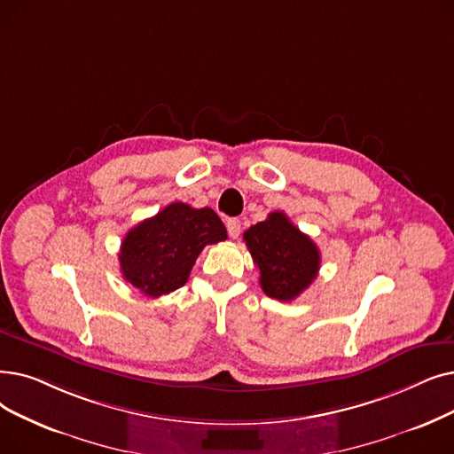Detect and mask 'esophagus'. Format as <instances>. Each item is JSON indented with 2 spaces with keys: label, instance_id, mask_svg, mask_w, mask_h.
Here are the masks:
<instances>
[{
  "label": "esophagus",
  "instance_id": "esophagus-1",
  "mask_svg": "<svg viewBox=\"0 0 454 454\" xmlns=\"http://www.w3.org/2000/svg\"><path fill=\"white\" fill-rule=\"evenodd\" d=\"M226 228H228V235L231 239H238L241 233V221L239 219H228L226 221Z\"/></svg>",
  "mask_w": 454,
  "mask_h": 454
}]
</instances>
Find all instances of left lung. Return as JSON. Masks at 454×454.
Returning <instances> with one entry per match:
<instances>
[{"mask_svg": "<svg viewBox=\"0 0 454 454\" xmlns=\"http://www.w3.org/2000/svg\"><path fill=\"white\" fill-rule=\"evenodd\" d=\"M243 239L260 269V286L270 299L289 302L317 278L319 248L286 213H269L265 221L243 233Z\"/></svg>", "mask_w": 454, "mask_h": 454, "instance_id": "obj_1", "label": "left lung"}]
</instances>
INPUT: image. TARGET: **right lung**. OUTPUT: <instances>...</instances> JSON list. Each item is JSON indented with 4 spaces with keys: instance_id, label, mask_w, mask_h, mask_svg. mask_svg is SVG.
I'll return each instance as SVG.
<instances>
[{
    "instance_id": "obj_1",
    "label": "right lung",
    "mask_w": 454,
    "mask_h": 454,
    "mask_svg": "<svg viewBox=\"0 0 454 454\" xmlns=\"http://www.w3.org/2000/svg\"><path fill=\"white\" fill-rule=\"evenodd\" d=\"M226 238V228L213 209L174 202L126 233L118 254L122 276L146 297L157 299L189 280L206 245Z\"/></svg>"
}]
</instances>
